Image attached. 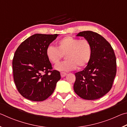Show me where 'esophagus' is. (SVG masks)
I'll list each match as a JSON object with an SVG mask.
<instances>
[{"mask_svg":"<svg viewBox=\"0 0 127 127\" xmlns=\"http://www.w3.org/2000/svg\"><path fill=\"white\" fill-rule=\"evenodd\" d=\"M61 77H64L66 75V73L65 72H61Z\"/></svg>","mask_w":127,"mask_h":127,"instance_id":"obj_1","label":"esophagus"}]
</instances>
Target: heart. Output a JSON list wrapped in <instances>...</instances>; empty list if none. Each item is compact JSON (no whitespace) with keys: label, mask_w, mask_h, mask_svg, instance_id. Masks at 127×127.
Masks as SVG:
<instances>
[{"label":"heart","mask_w":127,"mask_h":127,"mask_svg":"<svg viewBox=\"0 0 127 127\" xmlns=\"http://www.w3.org/2000/svg\"><path fill=\"white\" fill-rule=\"evenodd\" d=\"M57 48L49 45L46 49L47 58L51 63L57 64L65 55V61L55 66L59 71H69L87 65L91 57V46L86 39L79 40L72 36H65L57 42Z\"/></svg>","instance_id":"obj_1"}]
</instances>
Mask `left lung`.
<instances>
[{
	"label": "left lung",
	"instance_id": "8db88e82",
	"mask_svg": "<svg viewBox=\"0 0 127 127\" xmlns=\"http://www.w3.org/2000/svg\"><path fill=\"white\" fill-rule=\"evenodd\" d=\"M91 46V57L84 69L75 73L74 91L79 97L93 100L110 91L117 72L116 57L110 44L99 34L91 31L80 32Z\"/></svg>",
	"mask_w": 127,
	"mask_h": 127
}]
</instances>
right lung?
Listing matches in <instances>:
<instances>
[{
    "label": "right lung",
    "mask_w": 127,
    "mask_h": 127,
    "mask_svg": "<svg viewBox=\"0 0 127 127\" xmlns=\"http://www.w3.org/2000/svg\"><path fill=\"white\" fill-rule=\"evenodd\" d=\"M58 35L35 34L21 43L14 53L12 62L14 83L20 94L28 100H46L61 78L59 71L51 70L52 66L46 55L47 47Z\"/></svg>",
    "instance_id": "obj_1"
}]
</instances>
